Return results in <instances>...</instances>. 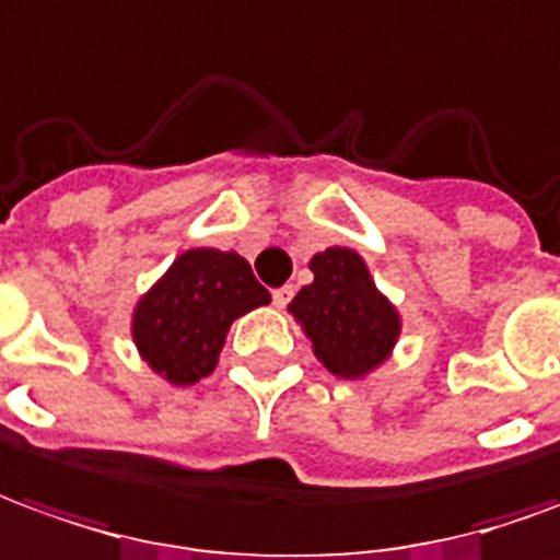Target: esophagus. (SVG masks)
Listing matches in <instances>:
<instances>
[{
  "mask_svg": "<svg viewBox=\"0 0 560 560\" xmlns=\"http://www.w3.org/2000/svg\"><path fill=\"white\" fill-rule=\"evenodd\" d=\"M292 295H295V289H292V287H280V289H273V292H271L273 307H280V311H283V307H287L289 301H292Z\"/></svg>",
  "mask_w": 560,
  "mask_h": 560,
  "instance_id": "obj_1",
  "label": "esophagus"
}]
</instances>
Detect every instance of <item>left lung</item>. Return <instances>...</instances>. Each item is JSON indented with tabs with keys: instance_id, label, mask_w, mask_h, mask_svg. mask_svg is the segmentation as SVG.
Returning a JSON list of instances; mask_svg holds the SVG:
<instances>
[{
	"instance_id": "1",
	"label": "left lung",
	"mask_w": 560,
	"mask_h": 560,
	"mask_svg": "<svg viewBox=\"0 0 560 560\" xmlns=\"http://www.w3.org/2000/svg\"><path fill=\"white\" fill-rule=\"evenodd\" d=\"M313 283L289 304L311 337L316 359L331 374L352 380L383 362L398 337V313L364 268L359 253L331 247L311 261Z\"/></svg>"
}]
</instances>
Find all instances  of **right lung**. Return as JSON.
Segmentation results:
<instances>
[{"mask_svg":"<svg viewBox=\"0 0 560 560\" xmlns=\"http://www.w3.org/2000/svg\"><path fill=\"white\" fill-rule=\"evenodd\" d=\"M268 301L237 253L189 249L138 304L135 343L168 383L192 386L217 368L229 325Z\"/></svg>","mask_w":560,"mask_h":560,"instance_id":"obj_1","label":"right lung"}]
</instances>
